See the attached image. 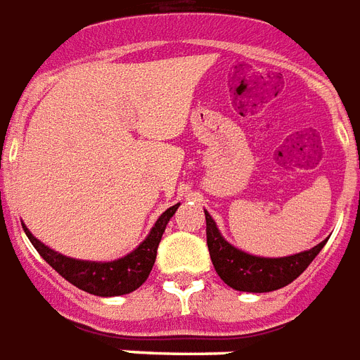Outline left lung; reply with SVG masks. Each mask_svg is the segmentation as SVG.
Wrapping results in <instances>:
<instances>
[{
  "instance_id": "8db88e82",
  "label": "left lung",
  "mask_w": 360,
  "mask_h": 360,
  "mask_svg": "<svg viewBox=\"0 0 360 360\" xmlns=\"http://www.w3.org/2000/svg\"><path fill=\"white\" fill-rule=\"evenodd\" d=\"M207 220V248L211 253L212 266L222 282L232 290L266 293L291 284L303 270L313 263L328 240L320 241L309 251H301L290 257H257L234 248L224 240L217 228V222L205 211Z\"/></svg>"
}]
</instances>
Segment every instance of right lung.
Masks as SVG:
<instances>
[{"instance_id":"add662e5","label":"right lung","mask_w":360,"mask_h":360,"mask_svg":"<svg viewBox=\"0 0 360 360\" xmlns=\"http://www.w3.org/2000/svg\"><path fill=\"white\" fill-rule=\"evenodd\" d=\"M178 205H172L170 209L162 212L157 219V222L151 228L148 238L141 241L132 253L115 259V261H82V259H72V257L61 255L53 249H49L46 243H41L38 238H34L32 232L22 224L28 240L32 243L36 251L40 253L41 259L46 261L51 269H55L65 280L76 285L78 290L88 291L91 295L99 297H115V295H126L130 291L138 290L146 280L149 272L153 269L155 257H157V248L162 238V232L176 212Z\"/></svg>"}]
</instances>
